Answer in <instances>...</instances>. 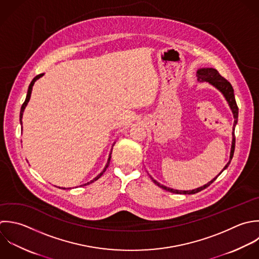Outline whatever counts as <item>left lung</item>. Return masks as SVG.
Returning <instances> with one entry per match:
<instances>
[{"instance_id":"obj_1","label":"left lung","mask_w":259,"mask_h":259,"mask_svg":"<svg viewBox=\"0 0 259 259\" xmlns=\"http://www.w3.org/2000/svg\"><path fill=\"white\" fill-rule=\"evenodd\" d=\"M198 77L200 80H203V81H209L210 83H212L214 87H216L219 91L222 92V94L224 95V97L226 98L232 112H233V115H234V125H233V140H232V147H231V153H230V161L232 160V157H233V154H234V150H235V133H234V128L237 124V120H238V106L236 104V101H235V97H234V90L231 85V83L226 79L224 78L219 72L217 69L215 68H200L198 70ZM230 161L225 165L224 169H226L229 164H230ZM223 169V170H224ZM222 170V171H223ZM221 171V172H222ZM221 172L214 179L212 180L210 183H208L207 185H205L204 187H201L199 189H196V190H193V191H178V190H174V189H169V188H166L162 185H160L159 183H157L156 181H154L151 177V180L153 181V183L155 185H157L159 188L167 191V192H170V193H174V194H184V195H194L196 193H199L203 190H205L206 188H208L211 184H213L216 179L221 175Z\"/></svg>"}]
</instances>
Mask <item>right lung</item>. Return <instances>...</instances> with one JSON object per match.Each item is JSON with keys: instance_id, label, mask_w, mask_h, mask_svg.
<instances>
[{"instance_id": "right-lung-1", "label": "right lung", "mask_w": 259, "mask_h": 259, "mask_svg": "<svg viewBox=\"0 0 259 259\" xmlns=\"http://www.w3.org/2000/svg\"><path fill=\"white\" fill-rule=\"evenodd\" d=\"M43 75V73H40V74H38V75H36L33 79H32V81H31V83L29 84V89H28V93H27V96H26V100H25V102L23 103V105H22V107H21V111H20V122H21V124H22V116H23V112H24V109H25V107H26V105H27V103L29 102V100H30V96H31V92H32V87H33V84H34V82L39 78V77H41ZM111 154H112V152L110 153V156H109V159H108V162H107V164H106V166H105V168H104V170L99 175V176H97L93 181H91V182H89L88 184H85V185H89V184H92V183H94L95 181H97V180H99L102 176H103V174L106 171V169L108 168V166H109V164H110V159H111Z\"/></svg>"}]
</instances>
